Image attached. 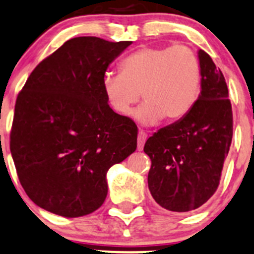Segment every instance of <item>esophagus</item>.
<instances>
[{"label": "esophagus", "instance_id": "34e87169", "mask_svg": "<svg viewBox=\"0 0 254 254\" xmlns=\"http://www.w3.org/2000/svg\"><path fill=\"white\" fill-rule=\"evenodd\" d=\"M146 140H147V134H146L145 131H142V130H141V131H138V135H137V149L138 151H142Z\"/></svg>", "mask_w": 254, "mask_h": 254}]
</instances>
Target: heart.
<instances>
[{"mask_svg":"<svg viewBox=\"0 0 254 254\" xmlns=\"http://www.w3.org/2000/svg\"><path fill=\"white\" fill-rule=\"evenodd\" d=\"M120 73H106L102 90L109 107L120 116L131 112L142 93L146 103L135 112L145 125L165 117L175 122L196 105L201 90V65L185 45L143 47L120 62Z\"/></svg>","mask_w":254,"mask_h":254,"instance_id":"obj_1","label":"heart"}]
</instances>
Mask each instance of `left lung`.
Segmentation results:
<instances>
[{
	"instance_id": "1",
	"label": "left lung",
	"mask_w": 254,
	"mask_h": 254,
	"mask_svg": "<svg viewBox=\"0 0 254 254\" xmlns=\"http://www.w3.org/2000/svg\"><path fill=\"white\" fill-rule=\"evenodd\" d=\"M201 95L178 122L146 141L151 158L148 189L161 207L190 212L214 194L233 140V109L225 78L212 58L198 51Z\"/></svg>"
}]
</instances>
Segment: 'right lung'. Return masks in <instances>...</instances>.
I'll use <instances>...</instances> for the list:
<instances>
[{"label":"right lung","mask_w":254,"mask_h":254,"mask_svg":"<svg viewBox=\"0 0 254 254\" xmlns=\"http://www.w3.org/2000/svg\"><path fill=\"white\" fill-rule=\"evenodd\" d=\"M131 41H65L31 71L17 97L9 147L18 178L39 207L65 218L90 214L108 192L106 174L137 147L134 120L111 108L108 65Z\"/></svg>","instance_id":"obj_1"}]
</instances>
